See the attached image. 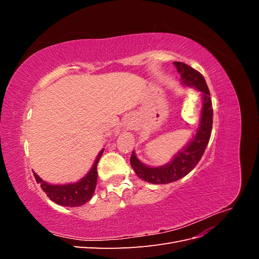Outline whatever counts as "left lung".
Masks as SVG:
<instances>
[{
	"mask_svg": "<svg viewBox=\"0 0 259 259\" xmlns=\"http://www.w3.org/2000/svg\"><path fill=\"white\" fill-rule=\"evenodd\" d=\"M175 67L180 74V81L183 85L190 86L202 92L203 107L201 111L200 126L194 137L190 140L182 151L178 152L171 162L159 167H150L140 162L135 152L131 155V165L136 175L151 184H169L185 177L197 166L204 153L210 138L213 127V108L211 99L205 79L197 70L184 62L175 61Z\"/></svg>",
	"mask_w": 259,
	"mask_h": 259,
	"instance_id": "8db88e82",
	"label": "left lung"
}]
</instances>
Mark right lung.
Returning a JSON list of instances; mask_svg holds the SVG:
<instances>
[{
	"instance_id": "right-lung-1",
	"label": "right lung",
	"mask_w": 259,
	"mask_h": 259,
	"mask_svg": "<svg viewBox=\"0 0 259 259\" xmlns=\"http://www.w3.org/2000/svg\"><path fill=\"white\" fill-rule=\"evenodd\" d=\"M104 150H101L97 155L93 167L85 177H83L80 182L67 185H51L43 182L36 173L33 171L34 178L37 184L41 185L42 190L46 195L58 205H64L69 207H76L85 204L89 202L96 189L97 184V164Z\"/></svg>"
}]
</instances>
